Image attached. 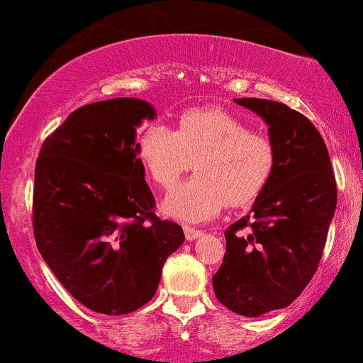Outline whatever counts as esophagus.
<instances>
[{"instance_id": "obj_1", "label": "esophagus", "mask_w": 363, "mask_h": 363, "mask_svg": "<svg viewBox=\"0 0 363 363\" xmlns=\"http://www.w3.org/2000/svg\"><path fill=\"white\" fill-rule=\"evenodd\" d=\"M183 233H185V238L189 240V242L197 240L201 235H203V231H199V229H196V228H189V225H185V228H183Z\"/></svg>"}]
</instances>
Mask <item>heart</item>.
Returning a JSON list of instances; mask_svg holds the SVG:
<instances>
[{
    "mask_svg": "<svg viewBox=\"0 0 363 363\" xmlns=\"http://www.w3.org/2000/svg\"><path fill=\"white\" fill-rule=\"evenodd\" d=\"M138 159L148 180L169 190L192 167L197 177L169 194L164 213L182 222H203L228 204L254 203L270 182L275 148L270 138L250 130L222 109H190L177 128L152 125L138 139Z\"/></svg>",
    "mask_w": 363,
    "mask_h": 363,
    "instance_id": "obj_1",
    "label": "heart"
}]
</instances>
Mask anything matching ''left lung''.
Instances as JSON below:
<instances>
[{"mask_svg":"<svg viewBox=\"0 0 363 363\" xmlns=\"http://www.w3.org/2000/svg\"><path fill=\"white\" fill-rule=\"evenodd\" d=\"M259 114L275 148V167L249 215L229 225L213 275L217 300L247 318L284 308L318 270L337 185L318 128L298 111L264 99H235Z\"/></svg>","mask_w":363,"mask_h":363,"instance_id":"obj_1","label":"left lung"}]
</instances>
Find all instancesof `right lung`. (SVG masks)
Segmentation results:
<instances>
[{
    "mask_svg": "<svg viewBox=\"0 0 363 363\" xmlns=\"http://www.w3.org/2000/svg\"><path fill=\"white\" fill-rule=\"evenodd\" d=\"M152 104L111 99L75 109L38 153L33 233L42 257L77 302L100 314L138 311L155 295L182 225L160 220L138 159L135 128Z\"/></svg>",
    "mask_w": 363,
    "mask_h": 363,
    "instance_id": "add662e5",
    "label": "right lung"
}]
</instances>
